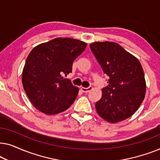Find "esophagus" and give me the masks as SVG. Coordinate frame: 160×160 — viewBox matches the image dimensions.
Segmentation results:
<instances>
[{"mask_svg": "<svg viewBox=\"0 0 160 160\" xmlns=\"http://www.w3.org/2000/svg\"><path fill=\"white\" fill-rule=\"evenodd\" d=\"M81 89H82V91L83 92L87 93L92 89V87H87V88H85V87H82Z\"/></svg>", "mask_w": 160, "mask_h": 160, "instance_id": "1", "label": "esophagus"}]
</instances>
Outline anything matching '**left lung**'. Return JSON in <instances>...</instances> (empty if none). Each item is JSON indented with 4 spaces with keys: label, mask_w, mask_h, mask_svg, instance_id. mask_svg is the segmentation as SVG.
Returning a JSON list of instances; mask_svg holds the SVG:
<instances>
[{
    "label": "left lung",
    "mask_w": 160,
    "mask_h": 160,
    "mask_svg": "<svg viewBox=\"0 0 160 160\" xmlns=\"http://www.w3.org/2000/svg\"><path fill=\"white\" fill-rule=\"evenodd\" d=\"M92 53L108 76V86L95 103L97 113L110 123L130 117L141 106L146 90L143 70L139 60L115 42H95Z\"/></svg>",
    "instance_id": "left-lung-1"
}]
</instances>
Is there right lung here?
<instances>
[{"label":"right lung","instance_id":"obj_1","mask_svg":"<svg viewBox=\"0 0 160 160\" xmlns=\"http://www.w3.org/2000/svg\"><path fill=\"white\" fill-rule=\"evenodd\" d=\"M87 45L70 38H57L41 43L28 56L22 82L28 98L39 111L54 115L75 101L78 88L62 75L72 72L73 61Z\"/></svg>","mask_w":160,"mask_h":160}]
</instances>
